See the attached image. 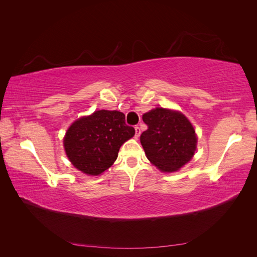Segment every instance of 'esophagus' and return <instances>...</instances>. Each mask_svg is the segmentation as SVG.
Instances as JSON below:
<instances>
[{"instance_id":"obj_1","label":"esophagus","mask_w":257,"mask_h":257,"mask_svg":"<svg viewBox=\"0 0 257 257\" xmlns=\"http://www.w3.org/2000/svg\"><path fill=\"white\" fill-rule=\"evenodd\" d=\"M141 133H142L141 127H139V126H135V137H136V139L139 138V136H141Z\"/></svg>"}]
</instances>
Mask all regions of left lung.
<instances>
[{
  "mask_svg": "<svg viewBox=\"0 0 257 257\" xmlns=\"http://www.w3.org/2000/svg\"><path fill=\"white\" fill-rule=\"evenodd\" d=\"M148 125L141 136L147 159L162 173H176L193 159L197 134L181 111L157 107L143 114Z\"/></svg>",
  "mask_w": 257,
  "mask_h": 257,
  "instance_id": "left-lung-1",
  "label": "left lung"
}]
</instances>
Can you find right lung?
Wrapping results in <instances>:
<instances>
[{
    "mask_svg": "<svg viewBox=\"0 0 257 257\" xmlns=\"http://www.w3.org/2000/svg\"><path fill=\"white\" fill-rule=\"evenodd\" d=\"M135 135L118 110H96L75 120L63 138L72 165L88 176H100L118 158L121 146Z\"/></svg>",
    "mask_w": 257,
    "mask_h": 257,
    "instance_id": "1",
    "label": "right lung"
}]
</instances>
